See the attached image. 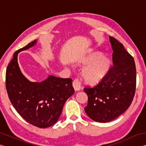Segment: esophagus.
Here are the masks:
<instances>
[{"label":"esophagus","instance_id":"obj_1","mask_svg":"<svg viewBox=\"0 0 146 146\" xmlns=\"http://www.w3.org/2000/svg\"><path fill=\"white\" fill-rule=\"evenodd\" d=\"M73 86L75 91H79L81 88V82L78 78H75L73 81Z\"/></svg>","mask_w":146,"mask_h":146}]
</instances>
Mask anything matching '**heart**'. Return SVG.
Wrapping results in <instances>:
<instances>
[{
    "instance_id": "obj_1",
    "label": "heart",
    "mask_w": 146,
    "mask_h": 146,
    "mask_svg": "<svg viewBox=\"0 0 146 146\" xmlns=\"http://www.w3.org/2000/svg\"><path fill=\"white\" fill-rule=\"evenodd\" d=\"M81 63L86 66L82 71L84 78L90 84L100 82L107 75L111 66L110 58L98 53L91 54L84 58Z\"/></svg>"
}]
</instances>
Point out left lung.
<instances>
[{"label":"left lung","mask_w":146,"mask_h":146,"mask_svg":"<svg viewBox=\"0 0 146 146\" xmlns=\"http://www.w3.org/2000/svg\"><path fill=\"white\" fill-rule=\"evenodd\" d=\"M113 50V63L100 82L93 88H85L88 97L84 110L91 119L106 123L115 119L127 110L136 90V67L134 58L123 44L110 36Z\"/></svg>","instance_id":"8db88e82"}]
</instances>
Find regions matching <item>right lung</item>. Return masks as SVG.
<instances>
[{"mask_svg":"<svg viewBox=\"0 0 146 146\" xmlns=\"http://www.w3.org/2000/svg\"><path fill=\"white\" fill-rule=\"evenodd\" d=\"M31 42L13 54L7 67L6 87L11 102L24 120L40 128L50 127L57 122L64 105L75 93L73 80L49 75L41 82L28 80L20 70L17 56L33 47Z\"/></svg>","mask_w":146,"mask_h":146,"instance_id":"right-lung-1","label":"right lung"}]
</instances>
